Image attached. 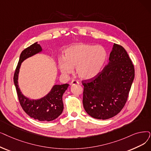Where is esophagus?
I'll return each mask as SVG.
<instances>
[{
    "instance_id": "esophagus-1",
    "label": "esophagus",
    "mask_w": 151,
    "mask_h": 151,
    "mask_svg": "<svg viewBox=\"0 0 151 151\" xmlns=\"http://www.w3.org/2000/svg\"><path fill=\"white\" fill-rule=\"evenodd\" d=\"M80 84L79 81H78L77 80H72V81H71V82L70 83V84H71V85H75V84Z\"/></svg>"
}]
</instances>
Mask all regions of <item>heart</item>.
<instances>
[{
	"label": "heart",
	"instance_id": "b5f03b06",
	"mask_svg": "<svg viewBox=\"0 0 151 151\" xmlns=\"http://www.w3.org/2000/svg\"><path fill=\"white\" fill-rule=\"evenodd\" d=\"M107 52L100 45L79 44L68 48L65 57L58 60L62 73L68 75L76 67L78 76L81 79H91L99 74L107 60Z\"/></svg>",
	"mask_w": 151,
	"mask_h": 151
}]
</instances>
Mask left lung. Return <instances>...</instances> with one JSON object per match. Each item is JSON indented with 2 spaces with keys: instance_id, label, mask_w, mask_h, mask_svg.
Here are the masks:
<instances>
[{
  "instance_id": "left-lung-1",
  "label": "left lung",
  "mask_w": 151,
  "mask_h": 151,
  "mask_svg": "<svg viewBox=\"0 0 151 151\" xmlns=\"http://www.w3.org/2000/svg\"><path fill=\"white\" fill-rule=\"evenodd\" d=\"M134 78V65L127 51L114 44L107 65L95 77L82 81L85 111L99 120L117 115L127 101Z\"/></svg>"
}]
</instances>
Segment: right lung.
<instances>
[{
	"mask_svg": "<svg viewBox=\"0 0 151 151\" xmlns=\"http://www.w3.org/2000/svg\"><path fill=\"white\" fill-rule=\"evenodd\" d=\"M42 50L37 42L31 45L22 51L14 76V84L19 102L22 109L30 117L42 122H50L56 119L63 112V104L62 96L69 84L55 85L50 93L39 100H30L24 97L18 88V77L22 62L26 58L31 57Z\"/></svg>",
	"mask_w": 151,
	"mask_h": 151,
	"instance_id": "add662e5",
	"label": "right lung"
}]
</instances>
